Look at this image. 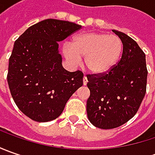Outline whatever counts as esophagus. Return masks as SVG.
Listing matches in <instances>:
<instances>
[{
    "mask_svg": "<svg viewBox=\"0 0 155 155\" xmlns=\"http://www.w3.org/2000/svg\"><path fill=\"white\" fill-rule=\"evenodd\" d=\"M87 83H88V79H87V77H86V76H84V78H83V84H84V85H86Z\"/></svg>",
    "mask_w": 155,
    "mask_h": 155,
    "instance_id": "obj_1",
    "label": "esophagus"
}]
</instances>
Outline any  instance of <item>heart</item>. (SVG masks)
<instances>
[{"label": "heart", "instance_id": "obj_1", "mask_svg": "<svg viewBox=\"0 0 155 155\" xmlns=\"http://www.w3.org/2000/svg\"><path fill=\"white\" fill-rule=\"evenodd\" d=\"M122 51V43L116 35L87 33L76 36L71 45L64 47L65 57L73 64L84 58L87 69L94 74H104L114 67Z\"/></svg>", "mask_w": 155, "mask_h": 155}]
</instances>
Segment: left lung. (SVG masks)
I'll use <instances>...</instances> for the list:
<instances>
[{"mask_svg":"<svg viewBox=\"0 0 155 155\" xmlns=\"http://www.w3.org/2000/svg\"><path fill=\"white\" fill-rule=\"evenodd\" d=\"M121 39V59L110 71L87 75L91 95L87 116L95 127L110 129L120 127L136 114L147 91L146 56L127 34L112 30Z\"/></svg>","mask_w":155,"mask_h":155,"instance_id":"left-lung-1","label":"left lung"}]
</instances>
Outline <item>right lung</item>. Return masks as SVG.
<instances>
[{
  "label": "right lung",
  "mask_w": 155,
  "mask_h": 155,
  "mask_svg": "<svg viewBox=\"0 0 155 155\" xmlns=\"http://www.w3.org/2000/svg\"><path fill=\"white\" fill-rule=\"evenodd\" d=\"M80 28L73 22L47 19L27 28L15 40L8 84L17 107L35 122L58 117L83 85V72L64 69L58 52V42Z\"/></svg>",
  "instance_id": "1"
}]
</instances>
